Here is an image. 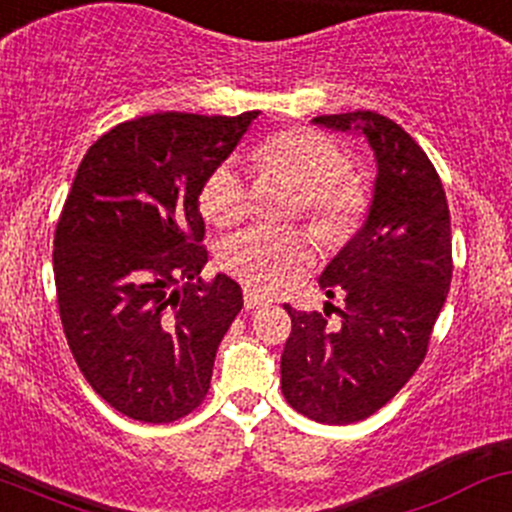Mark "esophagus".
I'll use <instances>...</instances> for the list:
<instances>
[{
  "mask_svg": "<svg viewBox=\"0 0 512 512\" xmlns=\"http://www.w3.org/2000/svg\"><path fill=\"white\" fill-rule=\"evenodd\" d=\"M269 306V299H265L262 294H257L255 289H245V308L247 311H257V308Z\"/></svg>",
  "mask_w": 512,
  "mask_h": 512,
  "instance_id": "obj_1",
  "label": "esophagus"
}]
</instances>
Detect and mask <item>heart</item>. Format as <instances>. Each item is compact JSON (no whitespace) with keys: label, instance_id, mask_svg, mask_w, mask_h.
Returning a JSON list of instances; mask_svg holds the SVG:
<instances>
[{"label":"heart","instance_id":"b5f03b06","mask_svg":"<svg viewBox=\"0 0 512 512\" xmlns=\"http://www.w3.org/2000/svg\"><path fill=\"white\" fill-rule=\"evenodd\" d=\"M260 170H282L306 189V209L320 230L342 235L357 226L367 189L347 172V157L333 138L311 128H289L252 150ZM204 216L216 226L238 223L247 211V182L240 162L226 157L206 174L199 192ZM316 260L311 235L303 230L250 226L221 243L218 262L230 277L260 291H277L301 277Z\"/></svg>","mask_w":512,"mask_h":512}]
</instances>
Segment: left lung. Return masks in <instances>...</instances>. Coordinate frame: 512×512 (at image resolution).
Instances as JSON below:
<instances>
[{"label":"left lung","mask_w":512,"mask_h":512,"mask_svg":"<svg viewBox=\"0 0 512 512\" xmlns=\"http://www.w3.org/2000/svg\"><path fill=\"white\" fill-rule=\"evenodd\" d=\"M374 150V199L364 226L323 269L328 313L284 306L291 335L282 352V393L316 423L350 425L391 401L415 374L452 282V230L440 174L398 123L376 111L316 116Z\"/></svg>","instance_id":"obj_1"}]
</instances>
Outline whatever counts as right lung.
Wrapping results in <instances>:
<instances>
[{"instance_id":"obj_1","label":"right lung","mask_w":512,"mask_h":512,"mask_svg":"<svg viewBox=\"0 0 512 512\" xmlns=\"http://www.w3.org/2000/svg\"><path fill=\"white\" fill-rule=\"evenodd\" d=\"M257 116H140L77 167L53 240L60 320L89 386L140 423H172L204 401L243 308L238 282L201 279L199 192Z\"/></svg>"}]
</instances>
